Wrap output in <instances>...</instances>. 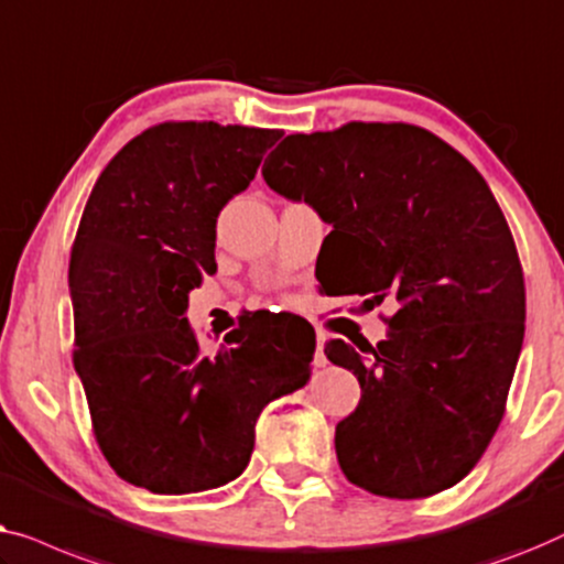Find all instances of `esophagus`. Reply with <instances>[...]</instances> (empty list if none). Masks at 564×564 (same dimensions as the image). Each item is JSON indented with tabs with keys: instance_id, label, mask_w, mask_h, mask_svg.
Wrapping results in <instances>:
<instances>
[{
	"instance_id": "obj_1",
	"label": "esophagus",
	"mask_w": 564,
	"mask_h": 564,
	"mask_svg": "<svg viewBox=\"0 0 564 564\" xmlns=\"http://www.w3.org/2000/svg\"><path fill=\"white\" fill-rule=\"evenodd\" d=\"M314 365H316V368H324V365H327V355H324V337L322 335H319V339H316Z\"/></svg>"
}]
</instances>
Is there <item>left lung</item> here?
Listing matches in <instances>:
<instances>
[{
  "mask_svg": "<svg viewBox=\"0 0 564 564\" xmlns=\"http://www.w3.org/2000/svg\"><path fill=\"white\" fill-rule=\"evenodd\" d=\"M265 184L329 221L339 293L401 301L391 335L358 355L360 403L335 430L345 478L386 498H426L478 465L506 414L523 343L527 291L517 242L475 165L424 127L347 122L289 134Z\"/></svg>",
  "mask_w": 564,
  "mask_h": 564,
  "instance_id": "obj_1",
  "label": "left lung"
}]
</instances>
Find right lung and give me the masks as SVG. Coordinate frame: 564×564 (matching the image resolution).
Returning a JSON list of instances; mask_svg holds the SVG:
<instances>
[{
	"instance_id": "right-lung-1",
	"label": "right lung",
	"mask_w": 564,
	"mask_h": 564,
	"mask_svg": "<svg viewBox=\"0 0 564 564\" xmlns=\"http://www.w3.org/2000/svg\"><path fill=\"white\" fill-rule=\"evenodd\" d=\"M281 130L158 122L117 153L78 221L68 285L74 368L91 432L122 480L199 494L235 480L265 403L308 380L316 339L252 319L217 352L196 343L188 291L217 271V217Z\"/></svg>"
}]
</instances>
